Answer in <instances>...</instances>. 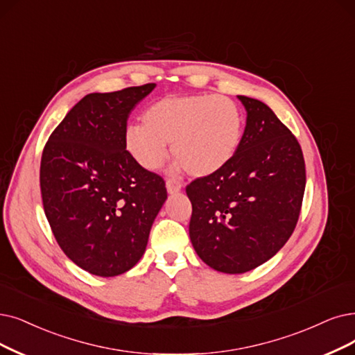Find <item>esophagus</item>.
<instances>
[{"label":"esophagus","mask_w":355,"mask_h":355,"mask_svg":"<svg viewBox=\"0 0 355 355\" xmlns=\"http://www.w3.org/2000/svg\"><path fill=\"white\" fill-rule=\"evenodd\" d=\"M166 189H167V193L175 195V193L180 192L182 185H180V183H179L178 180H167V182H166Z\"/></svg>","instance_id":"obj_1"}]
</instances>
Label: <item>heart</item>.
Masks as SVG:
<instances>
[{
	"label": "heart",
	"mask_w": 355,
	"mask_h": 355,
	"mask_svg": "<svg viewBox=\"0 0 355 355\" xmlns=\"http://www.w3.org/2000/svg\"><path fill=\"white\" fill-rule=\"evenodd\" d=\"M243 134V113L229 97L217 94L167 96L151 103L143 123L126 126L123 143L146 170L159 168L167 144L178 157L176 170L196 178L217 173L236 154Z\"/></svg>",
	"instance_id": "heart-1"
}]
</instances>
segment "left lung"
<instances>
[{"mask_svg":"<svg viewBox=\"0 0 355 355\" xmlns=\"http://www.w3.org/2000/svg\"><path fill=\"white\" fill-rule=\"evenodd\" d=\"M246 126L233 159L187 187L189 237L209 268L243 274L271 259L299 220L306 187L299 141L271 107L237 96Z\"/></svg>","mask_w":355,"mask_h":355,"instance_id":"8db88e82","label":"left lung"}]
</instances>
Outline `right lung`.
<instances>
[{
    "instance_id": "right-lung-1",
    "label": "right lung",
    "mask_w": 355,
    "mask_h": 355,
    "mask_svg": "<svg viewBox=\"0 0 355 355\" xmlns=\"http://www.w3.org/2000/svg\"><path fill=\"white\" fill-rule=\"evenodd\" d=\"M154 89L150 83L84 96L42 154L40 191L52 233L71 261L97 277L137 265L167 200L164 180L141 167L123 143L131 112Z\"/></svg>"
}]
</instances>
